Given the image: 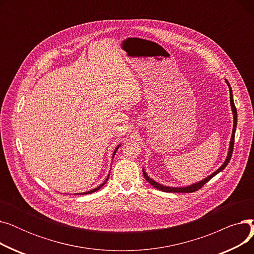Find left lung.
Segmentation results:
<instances>
[{
    "label": "left lung",
    "mask_w": 254,
    "mask_h": 254,
    "mask_svg": "<svg viewBox=\"0 0 254 254\" xmlns=\"http://www.w3.org/2000/svg\"><path fill=\"white\" fill-rule=\"evenodd\" d=\"M225 82L228 83L229 85V88H230V99H231V106H232V111H233V115H234V127H233V134H232V138H231V142H230V148H229V153H228V156H226V159L224 161L223 165L217 169L214 173H212V174L210 176H208L207 178H205L204 180L202 181H198L194 184H191L190 186H183V188H170V186H165L163 184H159L158 182H155L154 180H152L151 178L148 177V175L146 174V172L144 171L143 169V175H144V178L147 180V182H149L153 188L162 190V191H166V192H193V191H196L198 190L199 189H202V186H204L211 178L214 177L215 175H217L219 172H221L226 166H228V164L230 163L231 161V157H232V154H233V149H234V144H235V131H236V127H237V109H236V106H235V103H234V99H233V90H232V87L229 83L228 80H225Z\"/></svg>",
    "instance_id": "8db88e82"
}]
</instances>
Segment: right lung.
Here are the masks:
<instances>
[{"mask_svg":"<svg viewBox=\"0 0 254 254\" xmlns=\"http://www.w3.org/2000/svg\"><path fill=\"white\" fill-rule=\"evenodd\" d=\"M119 146L120 145H118L117 146V147H116V149L114 150V153H113V157H114V155H115V153H116V151H117V149H118V147H119ZM108 178H109V175H108V177H107V179L100 185V186H98V188H96V189H93V190H89V191H86V192H82V193H79V194H87V193H92V192H95V191H97V190H99L101 188H102V186H104L105 184H106V182L107 181H108Z\"/></svg>","mask_w":254,"mask_h":254,"instance_id":"obj_1","label":"right lung"}]
</instances>
